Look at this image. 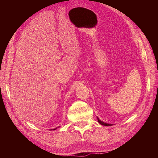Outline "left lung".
Wrapping results in <instances>:
<instances>
[{
  "label": "left lung",
  "instance_id": "1",
  "mask_svg": "<svg viewBox=\"0 0 158 158\" xmlns=\"http://www.w3.org/2000/svg\"><path fill=\"white\" fill-rule=\"evenodd\" d=\"M98 122H99V124H101V125H104V126H111V125H112L111 124H108V123H104V122H103V121H100L98 117Z\"/></svg>",
  "mask_w": 158,
  "mask_h": 158
}]
</instances>
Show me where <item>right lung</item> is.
Here are the masks:
<instances>
[{"label": "right lung", "instance_id": "1", "mask_svg": "<svg viewBox=\"0 0 158 158\" xmlns=\"http://www.w3.org/2000/svg\"><path fill=\"white\" fill-rule=\"evenodd\" d=\"M56 128H54V129H52V130H53V131H54V130H56Z\"/></svg>", "mask_w": 158, "mask_h": 158}]
</instances>
